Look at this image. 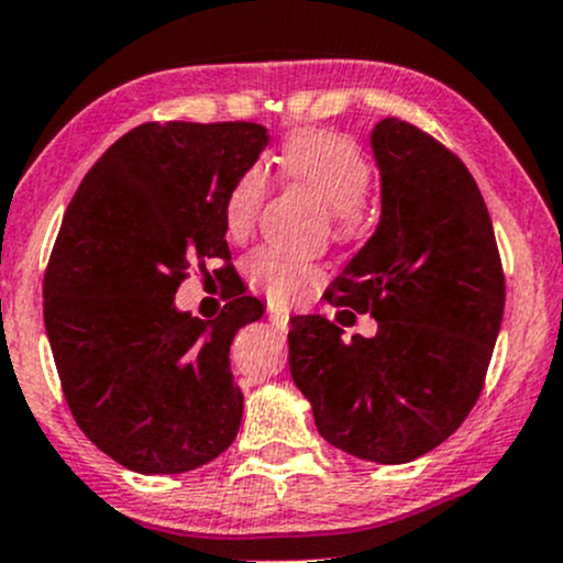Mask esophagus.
<instances>
[{
    "instance_id": "34e87169",
    "label": "esophagus",
    "mask_w": 563,
    "mask_h": 563,
    "mask_svg": "<svg viewBox=\"0 0 563 563\" xmlns=\"http://www.w3.org/2000/svg\"><path fill=\"white\" fill-rule=\"evenodd\" d=\"M267 318H269V322H273V328H277V331H286L288 328V309L277 307V303H273V301H269V307H267Z\"/></svg>"
}]
</instances>
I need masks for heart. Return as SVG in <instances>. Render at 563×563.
Returning a JSON list of instances; mask_svg holds the SVG:
<instances>
[{"label": "heart", "instance_id": "obj_1", "mask_svg": "<svg viewBox=\"0 0 563 563\" xmlns=\"http://www.w3.org/2000/svg\"><path fill=\"white\" fill-rule=\"evenodd\" d=\"M275 169L280 179L312 192L322 209L331 211V222L341 232L357 228L360 203L371 185V166L352 140L328 132L296 134L275 158ZM264 196H267V177L260 166H251L235 179L224 200V228L230 238L249 235ZM245 277L256 290L283 303L294 301L307 286H312L320 277V269L277 249H260L245 262Z\"/></svg>", "mask_w": 563, "mask_h": 563}]
</instances>
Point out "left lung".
Listing matches in <instances>:
<instances>
[{
	"label": "left lung",
	"instance_id": "obj_1",
	"mask_svg": "<svg viewBox=\"0 0 563 563\" xmlns=\"http://www.w3.org/2000/svg\"><path fill=\"white\" fill-rule=\"evenodd\" d=\"M371 147L378 228L325 299L376 318L378 331L344 341L322 314L290 318L288 365L322 439L397 466L442 444L479 399L506 280L493 219L461 158L399 119H380Z\"/></svg>",
	"mask_w": 563,
	"mask_h": 563
}]
</instances>
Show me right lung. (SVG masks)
<instances>
[{
  "label": "right lung",
  "instance_id": "obj_1",
  "mask_svg": "<svg viewBox=\"0 0 563 563\" xmlns=\"http://www.w3.org/2000/svg\"><path fill=\"white\" fill-rule=\"evenodd\" d=\"M267 142L249 121L142 124L68 203L44 275V328L76 423L129 471L185 474L241 429L230 344L264 303L235 296L200 320L174 294L192 262H230L224 200Z\"/></svg>",
  "mask_w": 563,
  "mask_h": 563
}]
</instances>
